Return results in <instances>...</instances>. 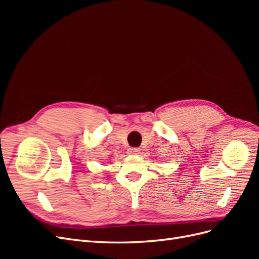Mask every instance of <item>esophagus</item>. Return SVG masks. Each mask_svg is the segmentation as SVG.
Returning a JSON list of instances; mask_svg holds the SVG:
<instances>
[{
    "label": "esophagus",
    "mask_w": 259,
    "mask_h": 259,
    "mask_svg": "<svg viewBox=\"0 0 259 259\" xmlns=\"http://www.w3.org/2000/svg\"><path fill=\"white\" fill-rule=\"evenodd\" d=\"M127 153L130 155H136L139 153V149L138 148H130L127 150Z\"/></svg>",
    "instance_id": "obj_1"
}]
</instances>
